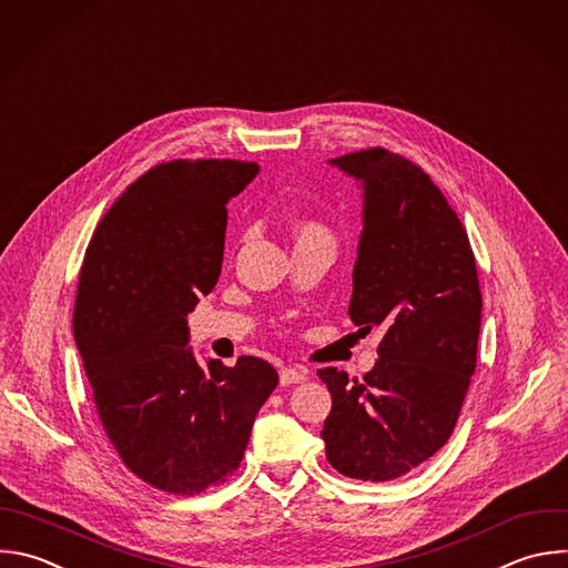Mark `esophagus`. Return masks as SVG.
<instances>
[{
    "label": "esophagus",
    "instance_id": "obj_1",
    "mask_svg": "<svg viewBox=\"0 0 568 568\" xmlns=\"http://www.w3.org/2000/svg\"><path fill=\"white\" fill-rule=\"evenodd\" d=\"M278 376H281V386H292V384H301L307 379V369L305 367H281Z\"/></svg>",
    "mask_w": 568,
    "mask_h": 568
}]
</instances>
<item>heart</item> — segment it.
<instances>
[{"label": "heart", "mask_w": 568, "mask_h": 568, "mask_svg": "<svg viewBox=\"0 0 568 568\" xmlns=\"http://www.w3.org/2000/svg\"><path fill=\"white\" fill-rule=\"evenodd\" d=\"M310 236H327V232L318 223H303L298 227V239H310Z\"/></svg>", "instance_id": "heart-1"}]
</instances>
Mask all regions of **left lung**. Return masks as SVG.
Instances as JSON below:
<instances>
[{"label":"left lung","instance_id":"1","mask_svg":"<svg viewBox=\"0 0 568 568\" xmlns=\"http://www.w3.org/2000/svg\"><path fill=\"white\" fill-rule=\"evenodd\" d=\"M327 162L363 192L347 314L384 338L363 379L318 369L332 395L321 437L341 475L390 481L433 457L457 424L477 361V265L455 210L417 164L386 149Z\"/></svg>","mask_w":568,"mask_h":568}]
</instances>
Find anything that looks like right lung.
I'll list each match as a JSON object with an SVG mask.
<instances>
[{
    "label": "right lung",
    "instance_id": "add662e5",
    "mask_svg": "<svg viewBox=\"0 0 568 568\" xmlns=\"http://www.w3.org/2000/svg\"><path fill=\"white\" fill-rule=\"evenodd\" d=\"M258 171L239 160L153 166L104 214L80 272L73 336L100 422L124 466L173 495L239 468L278 384L256 356L201 365L186 325L221 276L227 203Z\"/></svg>",
    "mask_w": 568,
    "mask_h": 568
}]
</instances>
